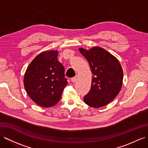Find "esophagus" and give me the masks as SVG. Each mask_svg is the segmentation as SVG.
Listing matches in <instances>:
<instances>
[{
    "mask_svg": "<svg viewBox=\"0 0 148 148\" xmlns=\"http://www.w3.org/2000/svg\"><path fill=\"white\" fill-rule=\"evenodd\" d=\"M77 76H75V77H74L71 79V81L73 82H75V81H77Z\"/></svg>",
    "mask_w": 148,
    "mask_h": 148,
    "instance_id": "obj_1",
    "label": "esophagus"
}]
</instances>
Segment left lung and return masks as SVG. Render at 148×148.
I'll return each mask as SVG.
<instances>
[{
  "instance_id": "left-lung-1",
  "label": "left lung",
  "mask_w": 148,
  "mask_h": 148,
  "mask_svg": "<svg viewBox=\"0 0 148 148\" xmlns=\"http://www.w3.org/2000/svg\"><path fill=\"white\" fill-rule=\"evenodd\" d=\"M78 49L88 61L92 74L91 87L84 97V103L92 108L103 107L114 99L122 88V66L114 56L102 47Z\"/></svg>"
}]
</instances>
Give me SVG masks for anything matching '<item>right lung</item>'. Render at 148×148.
<instances>
[{
    "label": "right lung",
    "instance_id": "add662e5",
    "mask_svg": "<svg viewBox=\"0 0 148 148\" xmlns=\"http://www.w3.org/2000/svg\"><path fill=\"white\" fill-rule=\"evenodd\" d=\"M58 53L56 50L42 52L25 71L24 85L26 92L39 106H54L59 101L67 84L64 68L58 60Z\"/></svg>",
    "mask_w": 148,
    "mask_h": 148
}]
</instances>
